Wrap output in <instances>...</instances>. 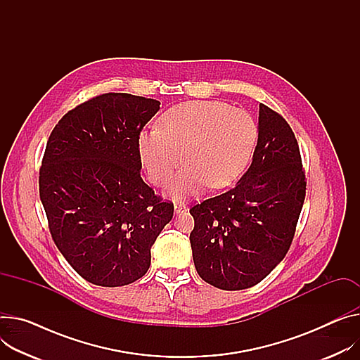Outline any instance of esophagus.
Returning <instances> with one entry per match:
<instances>
[{
    "label": "esophagus",
    "mask_w": 360,
    "mask_h": 360,
    "mask_svg": "<svg viewBox=\"0 0 360 360\" xmlns=\"http://www.w3.org/2000/svg\"><path fill=\"white\" fill-rule=\"evenodd\" d=\"M186 210H187V206H186L184 203H176V205H174V213H176V214L183 213V212H186Z\"/></svg>",
    "instance_id": "1"
}]
</instances>
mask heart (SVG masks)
I'll list each match as a JSON object with an SVG mask.
<instances>
[{
    "label": "heart",
    "mask_w": 360,
    "mask_h": 360,
    "mask_svg": "<svg viewBox=\"0 0 360 360\" xmlns=\"http://www.w3.org/2000/svg\"><path fill=\"white\" fill-rule=\"evenodd\" d=\"M258 138L254 118L243 109L217 101L177 105L160 120V129L138 136V151L154 184L167 183L181 161L184 169L172 180L169 195L186 199L210 186L224 188L248 167Z\"/></svg>",
    "instance_id": "obj_1"
}]
</instances>
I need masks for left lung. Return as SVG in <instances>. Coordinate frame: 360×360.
Listing matches in <instances>:
<instances>
[{
	"label": "left lung",
	"mask_w": 360,
	"mask_h": 360,
	"mask_svg": "<svg viewBox=\"0 0 360 360\" xmlns=\"http://www.w3.org/2000/svg\"><path fill=\"white\" fill-rule=\"evenodd\" d=\"M306 198V176L292 129L259 103L258 141L236 186L193 206V261L220 290L257 285L290 250Z\"/></svg>",
	"instance_id": "obj_1"
}]
</instances>
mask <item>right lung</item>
Returning a JSON list of instances; mask_svg holds the SVG:
<instances>
[{
	"label": "right lung",
	"instance_id": "1",
	"mask_svg": "<svg viewBox=\"0 0 360 360\" xmlns=\"http://www.w3.org/2000/svg\"><path fill=\"white\" fill-rule=\"evenodd\" d=\"M160 102L103 94L76 106L51 131L40 200L51 238L72 268L101 287L148 271L151 246L174 212L141 179L138 136Z\"/></svg>",
	"mask_w": 360,
	"mask_h": 360
}]
</instances>
